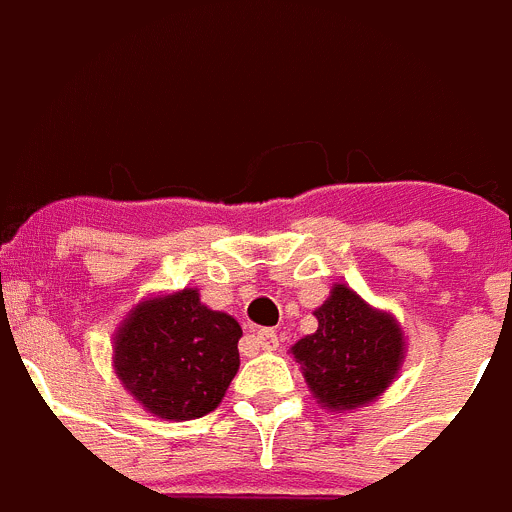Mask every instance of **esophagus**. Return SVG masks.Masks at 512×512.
I'll use <instances>...</instances> for the list:
<instances>
[{"label":"esophagus","mask_w":512,"mask_h":512,"mask_svg":"<svg viewBox=\"0 0 512 512\" xmlns=\"http://www.w3.org/2000/svg\"><path fill=\"white\" fill-rule=\"evenodd\" d=\"M253 338H256V343H259L264 351H277L279 348V336L271 328H261Z\"/></svg>","instance_id":"esophagus-1"}]
</instances>
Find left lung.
I'll list each match as a JSON object with an SVG mask.
<instances>
[{
    "label": "left lung",
    "mask_w": 512,
    "mask_h": 512,
    "mask_svg": "<svg viewBox=\"0 0 512 512\" xmlns=\"http://www.w3.org/2000/svg\"><path fill=\"white\" fill-rule=\"evenodd\" d=\"M315 318L318 330L292 346L312 397L328 410H354L377 400L405 359L397 320L366 305L346 284L330 289Z\"/></svg>",
    "instance_id": "8db88e82"
}]
</instances>
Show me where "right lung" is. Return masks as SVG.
Here are the masks:
<instances>
[{
    "label": "right lung",
    "instance_id": "obj_1",
    "mask_svg": "<svg viewBox=\"0 0 512 512\" xmlns=\"http://www.w3.org/2000/svg\"><path fill=\"white\" fill-rule=\"evenodd\" d=\"M241 336L238 320L202 305L197 289L151 297L115 333V372L148 413L202 418L220 405L241 366Z\"/></svg>",
    "mask_w": 512,
    "mask_h": 512
}]
</instances>
